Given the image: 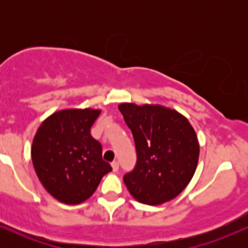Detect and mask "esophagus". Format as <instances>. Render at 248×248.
I'll return each mask as SVG.
<instances>
[{"label":"esophagus","instance_id":"obj_1","mask_svg":"<svg viewBox=\"0 0 248 248\" xmlns=\"http://www.w3.org/2000/svg\"><path fill=\"white\" fill-rule=\"evenodd\" d=\"M112 169H113V171H118L119 170V162L118 161L112 162Z\"/></svg>","mask_w":248,"mask_h":248}]
</instances>
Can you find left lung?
<instances>
[{
	"instance_id": "left-lung-1",
	"label": "left lung",
	"mask_w": 248,
	"mask_h": 248,
	"mask_svg": "<svg viewBox=\"0 0 248 248\" xmlns=\"http://www.w3.org/2000/svg\"><path fill=\"white\" fill-rule=\"evenodd\" d=\"M119 110L132 130L138 162L124 182L138 202L167 203L186 189L195 175L199 142L189 120L162 105L122 102Z\"/></svg>"
}]
</instances>
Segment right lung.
Segmentation results:
<instances>
[{
    "mask_svg": "<svg viewBox=\"0 0 248 248\" xmlns=\"http://www.w3.org/2000/svg\"><path fill=\"white\" fill-rule=\"evenodd\" d=\"M101 109L67 108L47 116L33 136L31 160L47 192L61 203L76 205L94 191L112 167L91 136Z\"/></svg>",
    "mask_w": 248,
    "mask_h": 248,
    "instance_id": "1",
    "label": "right lung"
}]
</instances>
